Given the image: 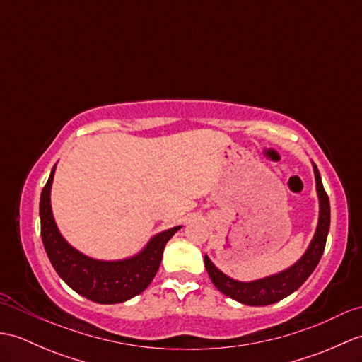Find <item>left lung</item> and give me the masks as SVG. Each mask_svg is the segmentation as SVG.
Returning a JSON list of instances; mask_svg holds the SVG:
<instances>
[{
  "label": "left lung",
  "mask_w": 362,
  "mask_h": 362,
  "mask_svg": "<svg viewBox=\"0 0 362 362\" xmlns=\"http://www.w3.org/2000/svg\"><path fill=\"white\" fill-rule=\"evenodd\" d=\"M313 163V161H311ZM314 179H316V191L319 199V218L316 232H314L313 240L308 247L303 252L294 264L283 269V271L263 276V279L241 281L228 276L214 266L210 257L205 253L204 263L209 272L210 279L214 286H216L222 294L236 300L243 305L249 306H266L280 302L281 298L291 296L296 292L302 284L308 280L314 269L319 264L322 253L325 249L328 230H329V201L328 196L322 185V179L317 166L313 163Z\"/></svg>",
  "instance_id": "8db88e82"
}]
</instances>
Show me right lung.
Listing matches in <instances>:
<instances>
[{
	"label": "right lung",
	"instance_id": "right-lung-1",
	"mask_svg": "<svg viewBox=\"0 0 362 362\" xmlns=\"http://www.w3.org/2000/svg\"><path fill=\"white\" fill-rule=\"evenodd\" d=\"M56 166L54 165L40 196L42 241L52 267L73 291L95 303H121L141 294L158 271L166 243L182 226L153 235L132 257L122 259L91 258L65 240L54 219L51 187Z\"/></svg>",
	"mask_w": 362,
	"mask_h": 362
}]
</instances>
